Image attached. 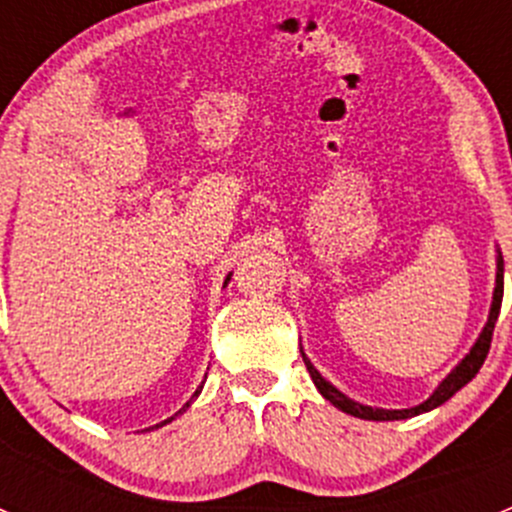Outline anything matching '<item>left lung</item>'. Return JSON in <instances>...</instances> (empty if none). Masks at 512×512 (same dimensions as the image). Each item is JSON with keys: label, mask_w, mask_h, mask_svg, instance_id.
<instances>
[{"label": "left lung", "mask_w": 512, "mask_h": 512, "mask_svg": "<svg viewBox=\"0 0 512 512\" xmlns=\"http://www.w3.org/2000/svg\"><path fill=\"white\" fill-rule=\"evenodd\" d=\"M500 302H503V255H500V250H498V257H495L493 302H490L488 322H485L483 332L478 334V339H476V344L471 347V352L463 356V359L453 366L451 374H448L446 379L436 386V391H433V394L428 396L423 404L411 406V409H376V406H366V404H359V401L349 399V396L342 394V391H339L332 381H327L322 374H319L317 366L307 359V354H304L302 349H299V352H302L304 364H307V371H309V376H312L314 386L319 389V394H322L329 404L337 406L339 411H344V414L356 416V418H364V421H401V418H411V416L426 414V411L438 409V406L446 404V401L451 399L456 391H461L463 386H466L468 381L478 374L480 366H483V361H485V356H488L490 339H493V329H495V322H498V314H500Z\"/></svg>", "instance_id": "left-lung-1"}]
</instances>
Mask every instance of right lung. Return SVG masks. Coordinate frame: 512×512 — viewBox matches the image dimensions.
Segmentation results:
<instances>
[{"instance_id": "1", "label": "right lung", "mask_w": 512, "mask_h": 512, "mask_svg": "<svg viewBox=\"0 0 512 512\" xmlns=\"http://www.w3.org/2000/svg\"><path fill=\"white\" fill-rule=\"evenodd\" d=\"M230 277H232V272H230V275H227V277H225V285H227V282H230ZM200 391H203V386H198V389H195L193 399H198V394H200ZM193 399H190V401H193ZM190 401H188V404H185V406H183V409H180V411H178V414H173V416H170V418H165V421H160V423H156V426L146 428V431H153V428H160V426H165V423L175 421V416H180V414H183V411H185V409H188V406H190Z\"/></svg>"}]
</instances>
